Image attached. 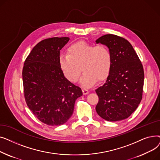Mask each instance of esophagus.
I'll return each instance as SVG.
<instances>
[{
	"label": "esophagus",
	"mask_w": 160,
	"mask_h": 160,
	"mask_svg": "<svg viewBox=\"0 0 160 160\" xmlns=\"http://www.w3.org/2000/svg\"><path fill=\"white\" fill-rule=\"evenodd\" d=\"M82 92L83 95H87L89 93V91L86 89H82Z\"/></svg>",
	"instance_id": "esophagus-1"
}]
</instances>
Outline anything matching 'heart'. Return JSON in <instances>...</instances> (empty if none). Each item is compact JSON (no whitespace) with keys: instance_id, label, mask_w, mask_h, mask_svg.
I'll use <instances>...</instances> for the list:
<instances>
[{"instance_id":"obj_1","label":"heart","mask_w":160,"mask_h":160,"mask_svg":"<svg viewBox=\"0 0 160 160\" xmlns=\"http://www.w3.org/2000/svg\"><path fill=\"white\" fill-rule=\"evenodd\" d=\"M112 63V54L106 46H95L85 41L72 44L67 49V54L59 57L61 71L69 82H77L82 69L80 84L86 88L93 86L98 80H105L110 74Z\"/></svg>"}]
</instances>
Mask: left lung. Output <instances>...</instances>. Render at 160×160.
Instances as JSON below:
<instances>
[{"instance_id": "obj_1", "label": "left lung", "mask_w": 160, "mask_h": 160, "mask_svg": "<svg viewBox=\"0 0 160 160\" xmlns=\"http://www.w3.org/2000/svg\"><path fill=\"white\" fill-rule=\"evenodd\" d=\"M97 43L106 45L112 54L110 74L102 86L95 91L98 115L108 121L128 118L142 99L144 71L138 56L129 41L113 34L102 36Z\"/></svg>"}]
</instances>
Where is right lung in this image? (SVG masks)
I'll list each match as a JSON object with an SVG mask.
<instances>
[{"label":"right lung","mask_w":160,"mask_h":160,"mask_svg":"<svg viewBox=\"0 0 160 160\" xmlns=\"http://www.w3.org/2000/svg\"><path fill=\"white\" fill-rule=\"evenodd\" d=\"M69 38L40 41L24 62L22 82L25 100L37 118L47 125L65 123L72 115L82 89L67 80L59 65L60 50Z\"/></svg>","instance_id":"add662e5"}]
</instances>
